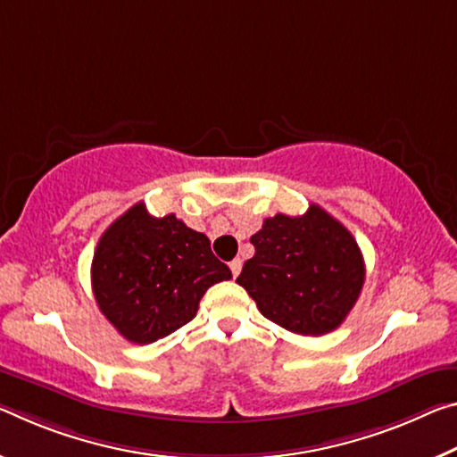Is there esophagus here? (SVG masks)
I'll use <instances>...</instances> for the list:
<instances>
[{"label": "esophagus", "instance_id": "obj_1", "mask_svg": "<svg viewBox=\"0 0 457 457\" xmlns=\"http://www.w3.org/2000/svg\"><path fill=\"white\" fill-rule=\"evenodd\" d=\"M229 270H231V274H234V278H236L237 274L242 272V260H240V258L231 260V262H229Z\"/></svg>", "mask_w": 457, "mask_h": 457}]
</instances>
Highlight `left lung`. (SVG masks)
<instances>
[{
    "instance_id": "8db88e82",
    "label": "left lung",
    "mask_w": 457,
    "mask_h": 457,
    "mask_svg": "<svg viewBox=\"0 0 457 457\" xmlns=\"http://www.w3.org/2000/svg\"><path fill=\"white\" fill-rule=\"evenodd\" d=\"M256 254L236 278L266 320L299 336H325L356 305L366 278L358 242L336 217L309 205L274 215L250 237Z\"/></svg>"
}]
</instances>
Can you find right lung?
I'll use <instances>...</instances> for the list:
<instances>
[{
    "mask_svg": "<svg viewBox=\"0 0 457 457\" xmlns=\"http://www.w3.org/2000/svg\"><path fill=\"white\" fill-rule=\"evenodd\" d=\"M231 270L209 237L175 213L154 217L136 203L99 237L91 287L99 311L128 342L152 344L197 315L199 301Z\"/></svg>",
    "mask_w": 457,
    "mask_h": 457,
    "instance_id": "obj_1",
    "label": "right lung"
}]
</instances>
